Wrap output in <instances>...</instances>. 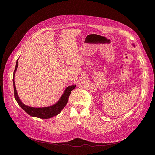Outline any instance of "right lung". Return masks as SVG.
<instances>
[{"label":"right lung","instance_id":"add662e5","mask_svg":"<svg viewBox=\"0 0 155 155\" xmlns=\"http://www.w3.org/2000/svg\"><path fill=\"white\" fill-rule=\"evenodd\" d=\"M18 59L16 61V65L14 71V77H13V85H14V98L20 105L21 107L27 112L29 115L31 116H33L41 119H50L53 117L54 116L58 115V114L61 111V110L65 107L68 102V100L69 98L70 94L71 92L76 87V85H71L68 87L64 92L61 97V98L58 101V102L56 104L51 105L50 107H42V108H35L27 106V105H24L19 99L17 91H16V88L15 86L14 83V75L18 68Z\"/></svg>","mask_w":155,"mask_h":155}]
</instances>
